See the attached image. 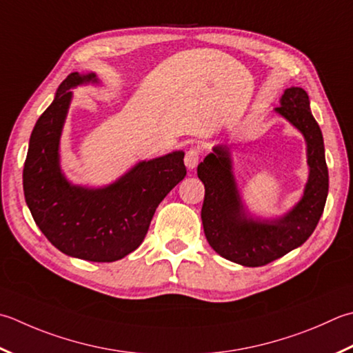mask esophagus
<instances>
[{
	"instance_id": "obj_1",
	"label": "esophagus",
	"mask_w": 353,
	"mask_h": 353,
	"mask_svg": "<svg viewBox=\"0 0 353 353\" xmlns=\"http://www.w3.org/2000/svg\"><path fill=\"white\" fill-rule=\"evenodd\" d=\"M199 159H200V150L196 148V147L190 148L188 151H186V154H185L186 168L194 170L197 167V163H199Z\"/></svg>"
}]
</instances>
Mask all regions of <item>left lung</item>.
Returning a JSON list of instances; mask_svg holds the SVG:
<instances>
[{
    "label": "left lung",
    "instance_id": "1",
    "mask_svg": "<svg viewBox=\"0 0 353 353\" xmlns=\"http://www.w3.org/2000/svg\"><path fill=\"white\" fill-rule=\"evenodd\" d=\"M275 113L305 136L307 147L309 177L291 211L275 219L251 216L241 200L226 145L214 147L197 167L205 185L202 223L206 240L223 259L248 268L271 263L305 243L319 225L329 191L323 134L310 112L307 93L300 87L286 88Z\"/></svg>",
    "mask_w": 353,
    "mask_h": 353
}]
</instances>
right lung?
Returning <instances> with one entry per match:
<instances>
[{
    "label": "right lung",
    "instance_id": "obj_1",
    "mask_svg": "<svg viewBox=\"0 0 353 353\" xmlns=\"http://www.w3.org/2000/svg\"><path fill=\"white\" fill-rule=\"evenodd\" d=\"M99 84L96 73L73 72L34 123L24 162L26 203L50 243L70 257L116 261L139 248L165 196L186 176L182 150L137 162L113 183L74 185L61 170L59 143L72 88Z\"/></svg>",
    "mask_w": 353,
    "mask_h": 353
}]
</instances>
